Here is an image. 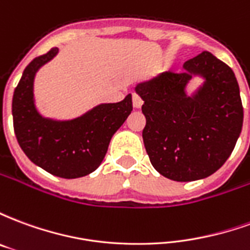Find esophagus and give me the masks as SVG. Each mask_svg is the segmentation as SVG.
<instances>
[{
  "label": "esophagus",
  "mask_w": 250,
  "mask_h": 250,
  "mask_svg": "<svg viewBox=\"0 0 250 250\" xmlns=\"http://www.w3.org/2000/svg\"><path fill=\"white\" fill-rule=\"evenodd\" d=\"M132 105H134L135 108H141L142 105H143V100H142L141 96L136 95V93H132Z\"/></svg>",
  "instance_id": "obj_1"
}]
</instances>
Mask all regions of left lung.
I'll list each match as a JSON object with an SVG mask.
<instances>
[{
  "label": "left lung",
  "mask_w": 250,
  "mask_h": 250,
  "mask_svg": "<svg viewBox=\"0 0 250 250\" xmlns=\"http://www.w3.org/2000/svg\"><path fill=\"white\" fill-rule=\"evenodd\" d=\"M195 77L204 82L190 95ZM145 104L142 136L150 162L163 177L188 182L209 177L230 157L241 134L244 108L234 72L210 52L190 59L184 72H163L139 83Z\"/></svg>",
  "instance_id": "8db88e82"
}]
</instances>
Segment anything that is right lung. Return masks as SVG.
Listing matches in <instances>:
<instances>
[{
    "label": "right lung",
    "mask_w": 250,
    "mask_h": 250,
    "mask_svg": "<svg viewBox=\"0 0 250 250\" xmlns=\"http://www.w3.org/2000/svg\"><path fill=\"white\" fill-rule=\"evenodd\" d=\"M57 53L59 48H52L22 72L12 102L14 134L25 155L39 167L60 178H80L103 162L111 138L132 111V96L99 104L75 119L42 116L35 103V77Z\"/></svg>",
    "instance_id": "1"
}]
</instances>
